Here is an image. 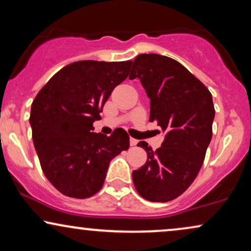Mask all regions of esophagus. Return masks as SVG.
<instances>
[{"instance_id": "34e87169", "label": "esophagus", "mask_w": 251, "mask_h": 251, "mask_svg": "<svg viewBox=\"0 0 251 251\" xmlns=\"http://www.w3.org/2000/svg\"><path fill=\"white\" fill-rule=\"evenodd\" d=\"M137 143H138V140H137V139L130 138V145H131V146H136Z\"/></svg>"}]
</instances>
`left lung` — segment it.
I'll list each match as a JSON object with an SVG mask.
<instances>
[{
  "instance_id": "8db88e82",
  "label": "left lung",
  "mask_w": 251,
  "mask_h": 251,
  "mask_svg": "<svg viewBox=\"0 0 251 251\" xmlns=\"http://www.w3.org/2000/svg\"><path fill=\"white\" fill-rule=\"evenodd\" d=\"M138 77L150 98V121L166 133L153 151L145 142L147 161L132 171L140 197L168 202L183 194L203 164L212 137L215 108L208 88L173 58L142 53L135 58L129 78Z\"/></svg>"
}]
</instances>
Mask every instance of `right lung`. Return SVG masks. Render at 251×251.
Instances as JSON below:
<instances>
[{"label": "right lung", "mask_w": 251, "mask_h": 251, "mask_svg": "<svg viewBox=\"0 0 251 251\" xmlns=\"http://www.w3.org/2000/svg\"><path fill=\"white\" fill-rule=\"evenodd\" d=\"M131 60L75 61L58 71L33 100L29 123L41 168L61 194L95 195L109 162L129 149V135L94 132L113 89L128 77Z\"/></svg>", "instance_id": "1"}]
</instances>
